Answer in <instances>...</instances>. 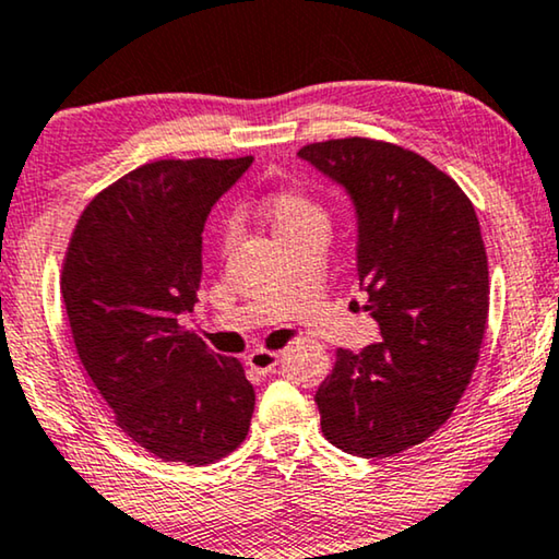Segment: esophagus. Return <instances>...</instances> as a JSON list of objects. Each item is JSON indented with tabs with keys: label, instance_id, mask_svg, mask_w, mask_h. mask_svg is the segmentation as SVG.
I'll return each instance as SVG.
<instances>
[{
	"label": "esophagus",
	"instance_id": "obj_1",
	"mask_svg": "<svg viewBox=\"0 0 559 559\" xmlns=\"http://www.w3.org/2000/svg\"><path fill=\"white\" fill-rule=\"evenodd\" d=\"M278 365V352H271V349H255L248 355V367L255 369V372L261 374H269L276 369Z\"/></svg>",
	"mask_w": 559,
	"mask_h": 559
}]
</instances>
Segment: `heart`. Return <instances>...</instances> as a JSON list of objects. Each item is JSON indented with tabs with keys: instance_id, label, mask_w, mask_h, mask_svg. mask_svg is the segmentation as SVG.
Instances as JSON below:
<instances>
[{
	"instance_id": "heart-1",
	"label": "heart",
	"mask_w": 559,
	"mask_h": 559,
	"mask_svg": "<svg viewBox=\"0 0 559 559\" xmlns=\"http://www.w3.org/2000/svg\"><path fill=\"white\" fill-rule=\"evenodd\" d=\"M255 215L271 227L273 238L278 246L298 238H326L329 227H332V215L313 194L304 190H294V187H283V190H273L265 194L263 200L255 204ZM223 242H230V230L223 235Z\"/></svg>"
}]
</instances>
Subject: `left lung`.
Instances as JSON below:
<instances>
[{
  "label": "left lung",
  "instance_id": "left-lung-1",
  "mask_svg": "<svg viewBox=\"0 0 559 559\" xmlns=\"http://www.w3.org/2000/svg\"><path fill=\"white\" fill-rule=\"evenodd\" d=\"M298 156L349 192L365 311L382 342L336 349L317 390L321 433L384 459L430 438L474 374L489 319V263L466 192L426 156L365 136L306 144Z\"/></svg>",
  "mask_w": 559,
  "mask_h": 559
}]
</instances>
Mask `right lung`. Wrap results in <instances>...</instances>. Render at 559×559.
I'll return each mask as SVG.
<instances>
[{
    "instance_id": "add662e5",
    "label": "right lung",
    "mask_w": 559,
    "mask_h": 559,
    "mask_svg": "<svg viewBox=\"0 0 559 559\" xmlns=\"http://www.w3.org/2000/svg\"><path fill=\"white\" fill-rule=\"evenodd\" d=\"M250 162L200 156L129 171L81 212L62 261L83 369L116 426L164 461L215 463L253 418L255 390L240 361L182 326L198 304L204 219Z\"/></svg>"
}]
</instances>
